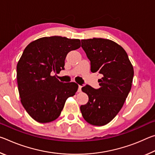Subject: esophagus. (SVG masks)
I'll return each instance as SVG.
<instances>
[{"instance_id":"1","label":"esophagus","mask_w":155,"mask_h":155,"mask_svg":"<svg viewBox=\"0 0 155 155\" xmlns=\"http://www.w3.org/2000/svg\"><path fill=\"white\" fill-rule=\"evenodd\" d=\"M81 88H82V86H81V85H78V92H81Z\"/></svg>"}]
</instances>
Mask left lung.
I'll use <instances>...</instances> for the list:
<instances>
[{
	"mask_svg": "<svg viewBox=\"0 0 155 155\" xmlns=\"http://www.w3.org/2000/svg\"><path fill=\"white\" fill-rule=\"evenodd\" d=\"M81 46L91 61V71L102 75L101 87H82L88 103L80 107L86 122L94 126L108 124L122 109L131 89L134 70L124 49L103 38L81 40Z\"/></svg>",
	"mask_w": 155,
	"mask_h": 155,
	"instance_id": "left-lung-1",
	"label": "left lung"
}]
</instances>
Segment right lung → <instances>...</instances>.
Segmentation results:
<instances>
[{"label":"right lung","instance_id":"right-lung-1","mask_svg":"<svg viewBox=\"0 0 155 155\" xmlns=\"http://www.w3.org/2000/svg\"><path fill=\"white\" fill-rule=\"evenodd\" d=\"M80 47L78 39L52 36L34 40L24 50L17 64L18 91L22 106L35 121H54L66 100L75 95L77 83H63L51 74L64 69L67 54Z\"/></svg>","mask_w":155,"mask_h":155}]
</instances>
